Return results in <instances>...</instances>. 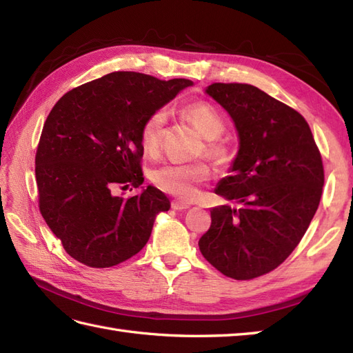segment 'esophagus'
<instances>
[{"instance_id":"1","label":"esophagus","mask_w":353,"mask_h":353,"mask_svg":"<svg viewBox=\"0 0 353 353\" xmlns=\"http://www.w3.org/2000/svg\"><path fill=\"white\" fill-rule=\"evenodd\" d=\"M172 209H176V211H185V209H188L191 205L190 203H185V201H181V200H174L171 203Z\"/></svg>"}]
</instances>
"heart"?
<instances>
[{"mask_svg":"<svg viewBox=\"0 0 353 353\" xmlns=\"http://www.w3.org/2000/svg\"><path fill=\"white\" fill-rule=\"evenodd\" d=\"M183 115L190 119L192 125L206 138L203 152L215 161H228L230 148L228 142L220 137L226 132V119L221 112L206 101H194L182 109ZM165 125H167V112L156 109L141 125V142L147 153L153 154L159 150ZM211 176V168L203 161L190 163L168 162L153 170L152 179L157 188L171 194L181 200L191 201L199 196V188Z\"/></svg>","mask_w":353,"mask_h":353,"instance_id":"b5f03b06","label":"heart"}]
</instances>
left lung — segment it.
<instances>
[{"label":"left lung","mask_w":353,"mask_h":353,"mask_svg":"<svg viewBox=\"0 0 353 353\" xmlns=\"http://www.w3.org/2000/svg\"><path fill=\"white\" fill-rule=\"evenodd\" d=\"M206 92L239 134L232 176L215 190L236 208L211 209L199 247L224 276L250 281L273 272L301 243L323 192V162L306 119L285 103L247 83H212Z\"/></svg>","instance_id":"left-lung-1"}]
</instances>
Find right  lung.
Instances as JSON below:
<instances>
[{"label":"right lung","mask_w":353,"mask_h":353,"mask_svg":"<svg viewBox=\"0 0 353 353\" xmlns=\"http://www.w3.org/2000/svg\"><path fill=\"white\" fill-rule=\"evenodd\" d=\"M191 85L118 71L71 89L51 109L36 150L37 197L45 223L71 258L106 268L147 244L170 200L154 186L129 199L112 191L144 182L141 125Z\"/></svg>","instance_id":"obj_1"}]
</instances>
